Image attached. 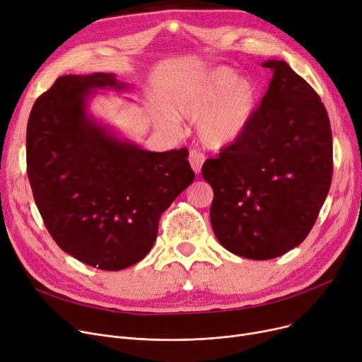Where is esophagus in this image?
Here are the masks:
<instances>
[{"label":"esophagus","instance_id":"1","mask_svg":"<svg viewBox=\"0 0 362 362\" xmlns=\"http://www.w3.org/2000/svg\"><path fill=\"white\" fill-rule=\"evenodd\" d=\"M204 161H205V156L202 154V152H199L198 149L189 151V163H191V165H192V168H194L197 175L201 171V167H202Z\"/></svg>","mask_w":362,"mask_h":362}]
</instances>
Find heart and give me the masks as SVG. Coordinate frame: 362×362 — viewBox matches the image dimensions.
<instances>
[{"label": "heart", "mask_w": 362, "mask_h": 362, "mask_svg": "<svg viewBox=\"0 0 362 362\" xmlns=\"http://www.w3.org/2000/svg\"><path fill=\"white\" fill-rule=\"evenodd\" d=\"M257 98L252 81L239 78L233 69L217 67L180 88L175 93L173 111L183 119H198L202 144L218 149L242 135L255 111Z\"/></svg>", "instance_id": "heart-1"}]
</instances>
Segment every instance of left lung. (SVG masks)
Returning a JSON list of instances; mask_svg holds the SVG:
<instances>
[{"label": "left lung", "mask_w": 362, "mask_h": 362, "mask_svg": "<svg viewBox=\"0 0 362 362\" xmlns=\"http://www.w3.org/2000/svg\"><path fill=\"white\" fill-rule=\"evenodd\" d=\"M242 135L202 165L211 226L227 251L250 259L286 254L311 232L333 175L330 120L317 92L281 60Z\"/></svg>", "instance_id": "1"}]
</instances>
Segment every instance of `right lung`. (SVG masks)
<instances>
[{
    "instance_id": "1",
    "label": "right lung",
    "mask_w": 362,
    "mask_h": 362,
    "mask_svg": "<svg viewBox=\"0 0 362 362\" xmlns=\"http://www.w3.org/2000/svg\"><path fill=\"white\" fill-rule=\"evenodd\" d=\"M105 88L127 86L111 73L57 79L32 107L26 163L55 243L90 267L119 272L146 257L161 214L195 173L186 148L145 151L95 122L88 98Z\"/></svg>"
}]
</instances>
